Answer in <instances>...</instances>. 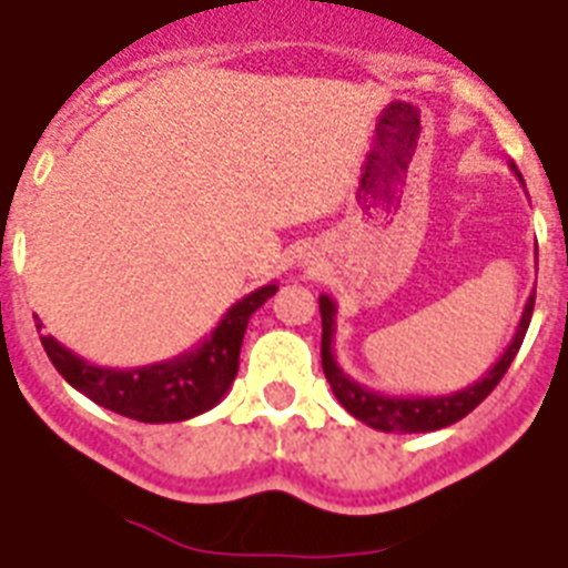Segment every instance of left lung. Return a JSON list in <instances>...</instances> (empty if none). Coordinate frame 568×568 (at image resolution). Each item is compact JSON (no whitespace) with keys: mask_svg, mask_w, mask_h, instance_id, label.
<instances>
[{"mask_svg":"<svg viewBox=\"0 0 568 568\" xmlns=\"http://www.w3.org/2000/svg\"><path fill=\"white\" fill-rule=\"evenodd\" d=\"M511 171L518 174L515 165H511ZM532 304H536V292L524 304L518 331H515L511 343H508L506 352L499 355L497 364L487 369L481 379L460 390H452V394H434V397L427 394L424 397V394H382V390H373L352 379L346 369L339 367L337 355H334L337 304H334V297L318 295V313H322V369H325V379L331 382V390H334L339 406L348 415H355L358 422L373 427V430H382V434H427V430H443L448 424L460 422V418L473 413L478 403L497 388L499 379L506 376V369L511 367V361L518 355L520 343L527 337V327H530L532 318Z\"/></svg>","mask_w":568,"mask_h":568,"instance_id":"8db88e82","label":"left lung"}]
</instances>
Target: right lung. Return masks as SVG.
<instances>
[{
    "label": "right lung",
    "instance_id": "obj_1",
    "mask_svg": "<svg viewBox=\"0 0 568 568\" xmlns=\"http://www.w3.org/2000/svg\"><path fill=\"white\" fill-rule=\"evenodd\" d=\"M276 283L255 288L229 313L220 318V325L210 331L195 348L183 355L146 367H99L74 355L57 337L44 334L41 346L60 369V376L71 388L87 394L92 403L116 415L134 418L144 424H171L189 422L195 415L207 413L229 394L231 382L241 367V346L252 313L276 295ZM41 331V322H38Z\"/></svg>",
    "mask_w": 568,
    "mask_h": 568
}]
</instances>
